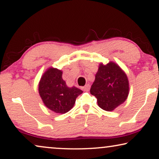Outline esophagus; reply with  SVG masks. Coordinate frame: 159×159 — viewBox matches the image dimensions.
Here are the masks:
<instances>
[{
    "label": "esophagus",
    "instance_id": "1",
    "mask_svg": "<svg viewBox=\"0 0 159 159\" xmlns=\"http://www.w3.org/2000/svg\"><path fill=\"white\" fill-rule=\"evenodd\" d=\"M82 89L84 90V91H89L90 90V85L89 84H86L85 86L82 87Z\"/></svg>",
    "mask_w": 159,
    "mask_h": 159
}]
</instances>
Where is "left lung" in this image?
I'll return each mask as SVG.
<instances>
[{
  "label": "left lung",
  "mask_w": 159,
  "mask_h": 159,
  "mask_svg": "<svg viewBox=\"0 0 159 159\" xmlns=\"http://www.w3.org/2000/svg\"><path fill=\"white\" fill-rule=\"evenodd\" d=\"M102 110L112 111L125 101L129 93V82L124 71L113 62L100 64L90 88Z\"/></svg>",
  "instance_id": "8db88e82"
}]
</instances>
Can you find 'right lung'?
Here are the masks:
<instances>
[{
  "instance_id": "obj_1",
  "label": "right lung",
  "mask_w": 159,
  "mask_h": 159,
  "mask_svg": "<svg viewBox=\"0 0 159 159\" xmlns=\"http://www.w3.org/2000/svg\"><path fill=\"white\" fill-rule=\"evenodd\" d=\"M39 93L49 109L64 114L74 107L75 99L83 91L75 87H67L62 79L61 70L50 68L41 78Z\"/></svg>"
}]
</instances>
